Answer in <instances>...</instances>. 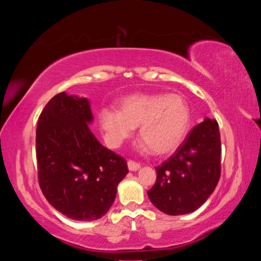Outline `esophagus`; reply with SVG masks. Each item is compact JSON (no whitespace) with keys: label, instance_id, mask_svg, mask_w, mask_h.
<instances>
[{"label":"esophagus","instance_id":"obj_1","mask_svg":"<svg viewBox=\"0 0 261 261\" xmlns=\"http://www.w3.org/2000/svg\"><path fill=\"white\" fill-rule=\"evenodd\" d=\"M127 168H129V170H131V171H136L140 168V163L136 162L134 160H129L127 161Z\"/></svg>","mask_w":261,"mask_h":261}]
</instances>
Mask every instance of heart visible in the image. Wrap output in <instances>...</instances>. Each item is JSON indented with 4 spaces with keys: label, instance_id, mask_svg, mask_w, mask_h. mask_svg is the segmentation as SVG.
I'll return each mask as SVG.
<instances>
[{
    "label": "heart",
    "instance_id": "heart-1",
    "mask_svg": "<svg viewBox=\"0 0 261 261\" xmlns=\"http://www.w3.org/2000/svg\"><path fill=\"white\" fill-rule=\"evenodd\" d=\"M106 140L117 146L139 125V138L149 152L165 155L182 143L190 124V109L177 94L139 93L123 99L120 112L106 107L99 114Z\"/></svg>",
    "mask_w": 261,
    "mask_h": 261
}]
</instances>
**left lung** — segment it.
I'll use <instances>...</instances> for the list:
<instances>
[{
    "label": "left lung",
    "instance_id": "left-lung-1",
    "mask_svg": "<svg viewBox=\"0 0 261 261\" xmlns=\"http://www.w3.org/2000/svg\"><path fill=\"white\" fill-rule=\"evenodd\" d=\"M155 169V184L147 194L156 208L169 215L199 208L215 190L221 175L218 122L206 118L197 124L173 155Z\"/></svg>",
    "mask_w": 261,
    "mask_h": 261
}]
</instances>
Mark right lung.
Masks as SVG:
<instances>
[{
  "mask_svg": "<svg viewBox=\"0 0 261 261\" xmlns=\"http://www.w3.org/2000/svg\"><path fill=\"white\" fill-rule=\"evenodd\" d=\"M90 102L64 92L51 98L37 126L38 180L48 202L69 219L98 220L129 173L124 158L99 143L87 123Z\"/></svg>",
  "mask_w": 261,
  "mask_h": 261,
  "instance_id": "obj_1",
  "label": "right lung"
}]
</instances>
